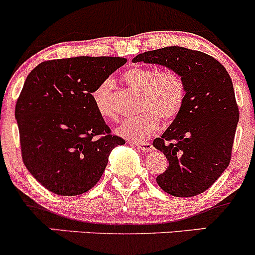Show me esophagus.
Listing matches in <instances>:
<instances>
[{"label":"esophagus","mask_w":255,"mask_h":255,"mask_svg":"<svg viewBox=\"0 0 255 255\" xmlns=\"http://www.w3.org/2000/svg\"><path fill=\"white\" fill-rule=\"evenodd\" d=\"M136 146H137V148H140L141 151H143V152H151L152 149H153V146H152V143L147 142V141L136 142Z\"/></svg>","instance_id":"obj_1"}]
</instances>
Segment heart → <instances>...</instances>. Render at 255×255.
<instances>
[{"mask_svg":"<svg viewBox=\"0 0 255 255\" xmlns=\"http://www.w3.org/2000/svg\"><path fill=\"white\" fill-rule=\"evenodd\" d=\"M130 87L141 91L138 114L128 117L119 128L118 133L131 140H142L158 128L159 120L170 122L184 106L185 86L182 77L174 71H162L145 66H133L123 75ZM112 82L104 80L91 92V98L101 117L113 119L110 106Z\"/></svg>","mask_w":255,"mask_h":255,"instance_id":"obj_1","label":"heart"}]
</instances>
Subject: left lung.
<instances>
[{
	"instance_id": "left-lung-1",
	"label": "left lung",
	"mask_w": 255,
	"mask_h": 255,
	"mask_svg": "<svg viewBox=\"0 0 255 255\" xmlns=\"http://www.w3.org/2000/svg\"><path fill=\"white\" fill-rule=\"evenodd\" d=\"M132 62L167 67L177 72L185 86L182 110L153 141L169 162L157 177V184L178 198L204 193L231 161L240 112L230 75L210 55L182 46L146 51Z\"/></svg>"
}]
</instances>
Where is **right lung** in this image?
<instances>
[{"label":"right lung","instance_id":"right-lung-1","mask_svg":"<svg viewBox=\"0 0 255 255\" xmlns=\"http://www.w3.org/2000/svg\"><path fill=\"white\" fill-rule=\"evenodd\" d=\"M124 57L49 60L28 75L15 104L23 163L51 193L75 196L101 179L112 149L124 138L110 133L91 98Z\"/></svg>","mask_w":255,"mask_h":255}]
</instances>
